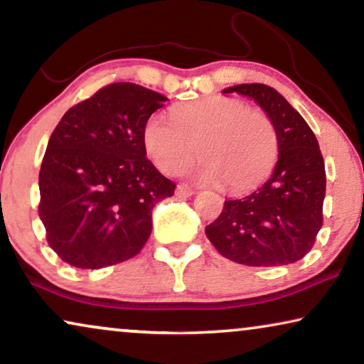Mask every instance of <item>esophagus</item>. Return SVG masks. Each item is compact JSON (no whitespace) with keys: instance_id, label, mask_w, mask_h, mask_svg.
Returning a JSON list of instances; mask_svg holds the SVG:
<instances>
[{"instance_id":"34e87169","label":"esophagus","mask_w":364,"mask_h":364,"mask_svg":"<svg viewBox=\"0 0 364 364\" xmlns=\"http://www.w3.org/2000/svg\"><path fill=\"white\" fill-rule=\"evenodd\" d=\"M194 194V189L191 186H188V184H178L176 188V196L178 198H189Z\"/></svg>"}]
</instances>
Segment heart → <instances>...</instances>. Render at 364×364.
Instances as JSON below:
<instances>
[{"instance_id": "obj_1", "label": "heart", "mask_w": 364, "mask_h": 364, "mask_svg": "<svg viewBox=\"0 0 364 364\" xmlns=\"http://www.w3.org/2000/svg\"><path fill=\"white\" fill-rule=\"evenodd\" d=\"M143 146L163 173H178L196 153L193 168L203 183H226L231 191L254 188L279 155V135L265 112L231 97L213 95L173 109L171 120L151 115L141 132Z\"/></svg>"}]
</instances>
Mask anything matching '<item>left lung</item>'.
I'll list each match as a JSON object with an SVG mask.
<instances>
[{
	"label": "left lung",
	"instance_id": "obj_1",
	"mask_svg": "<svg viewBox=\"0 0 364 364\" xmlns=\"http://www.w3.org/2000/svg\"><path fill=\"white\" fill-rule=\"evenodd\" d=\"M247 95L272 119L279 160L272 175L247 196L224 201L206 235L218 252L250 267H274L304 259L323 224L325 161L309 124L277 90L239 84L224 94Z\"/></svg>",
	"mask_w": 364,
	"mask_h": 364
}]
</instances>
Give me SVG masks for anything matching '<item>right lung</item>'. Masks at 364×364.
Instances as JSON below:
<instances>
[{
  "instance_id": "right-lung-1",
  "label": "right lung",
  "mask_w": 364,
  "mask_h": 364,
  "mask_svg": "<svg viewBox=\"0 0 364 364\" xmlns=\"http://www.w3.org/2000/svg\"><path fill=\"white\" fill-rule=\"evenodd\" d=\"M168 99L115 82L70 107L49 138L39 171V218L50 249L77 269L140 252L156 203L176 184L146 158L141 132Z\"/></svg>"
}]
</instances>
